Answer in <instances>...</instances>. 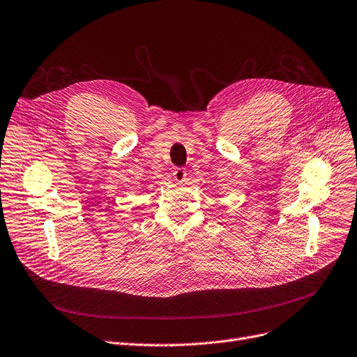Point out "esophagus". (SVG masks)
<instances>
[{
	"label": "esophagus",
	"instance_id": "esophagus-1",
	"mask_svg": "<svg viewBox=\"0 0 357 357\" xmlns=\"http://www.w3.org/2000/svg\"><path fill=\"white\" fill-rule=\"evenodd\" d=\"M187 170L185 169H182V167H176L175 170H174V179L176 181V182H183L185 179H187Z\"/></svg>",
	"mask_w": 357,
	"mask_h": 357
}]
</instances>
